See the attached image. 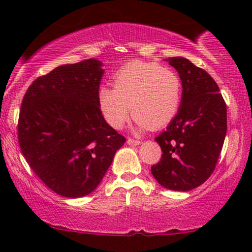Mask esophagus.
Here are the masks:
<instances>
[{
	"instance_id": "obj_1",
	"label": "esophagus",
	"mask_w": 252,
	"mask_h": 252,
	"mask_svg": "<svg viewBox=\"0 0 252 252\" xmlns=\"http://www.w3.org/2000/svg\"><path fill=\"white\" fill-rule=\"evenodd\" d=\"M126 143H128L129 146H138V144L141 143V141L134 140V138H128V140H126Z\"/></svg>"
}]
</instances>
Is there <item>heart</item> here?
<instances>
[{
	"mask_svg": "<svg viewBox=\"0 0 252 252\" xmlns=\"http://www.w3.org/2000/svg\"><path fill=\"white\" fill-rule=\"evenodd\" d=\"M182 83L178 73L160 63L132 62L114 76V89L102 85L97 104L110 126L120 129L131 115L138 130L161 129L181 106Z\"/></svg>",
	"mask_w": 252,
	"mask_h": 252,
	"instance_id": "obj_1",
	"label": "heart"
}]
</instances>
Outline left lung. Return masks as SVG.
<instances>
[{"label":"left lung","instance_id":"left-lung-1","mask_svg":"<svg viewBox=\"0 0 252 252\" xmlns=\"http://www.w3.org/2000/svg\"><path fill=\"white\" fill-rule=\"evenodd\" d=\"M182 83L181 106L155 141L162 158L152 174L164 189L186 192L212 174L226 135V104L213 78L189 59H166Z\"/></svg>","mask_w":252,"mask_h":252}]
</instances>
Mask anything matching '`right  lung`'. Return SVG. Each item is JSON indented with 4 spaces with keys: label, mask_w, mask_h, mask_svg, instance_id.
Returning <instances> with one entry per match:
<instances>
[{
    "label": "right lung",
    "mask_w": 252,
    "mask_h": 252,
    "mask_svg": "<svg viewBox=\"0 0 252 252\" xmlns=\"http://www.w3.org/2000/svg\"><path fill=\"white\" fill-rule=\"evenodd\" d=\"M103 74L97 59L58 66L34 80L22 100V154L43 184L66 198L94 192L126 142L98 108Z\"/></svg>",
    "instance_id": "add662e5"
}]
</instances>
